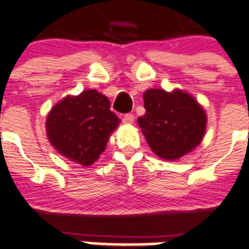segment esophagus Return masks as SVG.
<instances>
[{"mask_svg": "<svg viewBox=\"0 0 249 249\" xmlns=\"http://www.w3.org/2000/svg\"><path fill=\"white\" fill-rule=\"evenodd\" d=\"M134 119H135V118H134V114L131 113H127L123 116V122H124L125 124H133Z\"/></svg>", "mask_w": 249, "mask_h": 249, "instance_id": "34e87169", "label": "esophagus"}]
</instances>
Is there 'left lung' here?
Returning <instances> with one entry per match:
<instances>
[{
  "label": "left lung",
  "mask_w": 249,
  "mask_h": 249,
  "mask_svg": "<svg viewBox=\"0 0 249 249\" xmlns=\"http://www.w3.org/2000/svg\"><path fill=\"white\" fill-rule=\"evenodd\" d=\"M146 113L138 119L150 149L165 160H178L202 141L206 114L185 91L149 89L144 93Z\"/></svg>",
  "instance_id": "8db88e82"
}]
</instances>
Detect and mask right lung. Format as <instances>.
Returning a JSON list of instances; mask_svg holds the SVG:
<instances>
[{"label": "right lung", "mask_w": 249, "mask_h": 249, "mask_svg": "<svg viewBox=\"0 0 249 249\" xmlns=\"http://www.w3.org/2000/svg\"><path fill=\"white\" fill-rule=\"evenodd\" d=\"M120 119L110 110V102L97 90L66 97L47 116L51 144L67 159L89 166L99 159Z\"/></svg>", "instance_id": "add662e5"}]
</instances>
